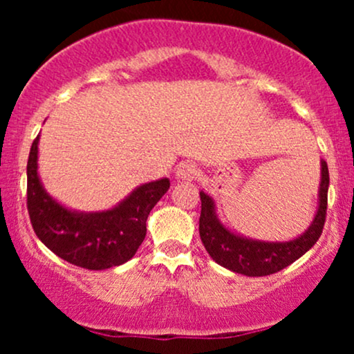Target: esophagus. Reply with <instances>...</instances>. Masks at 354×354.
<instances>
[{
	"mask_svg": "<svg viewBox=\"0 0 354 354\" xmlns=\"http://www.w3.org/2000/svg\"><path fill=\"white\" fill-rule=\"evenodd\" d=\"M198 174V168L193 163H181L176 168V178L180 181H193Z\"/></svg>",
	"mask_w": 354,
	"mask_h": 354,
	"instance_id": "esophagus-1",
	"label": "esophagus"
}]
</instances>
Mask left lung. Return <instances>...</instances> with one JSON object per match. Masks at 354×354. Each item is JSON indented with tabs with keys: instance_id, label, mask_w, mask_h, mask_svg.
<instances>
[{
	"instance_id": "obj_1",
	"label": "left lung",
	"mask_w": 354,
	"mask_h": 354,
	"mask_svg": "<svg viewBox=\"0 0 354 354\" xmlns=\"http://www.w3.org/2000/svg\"><path fill=\"white\" fill-rule=\"evenodd\" d=\"M328 186L330 173L326 161H321V185L319 206L311 226L299 238L286 243H265L254 239L241 238L231 233L218 221L214 213V203L208 194L201 191V214H200V236L206 251L218 265L234 273L245 276H268L290 266L301 258L310 248L318 241L326 221L328 208Z\"/></svg>"
}]
</instances>
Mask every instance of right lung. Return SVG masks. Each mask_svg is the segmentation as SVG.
Instances as JSON below:
<instances>
[{"label": "right lung", "mask_w": 354, "mask_h": 354, "mask_svg": "<svg viewBox=\"0 0 354 354\" xmlns=\"http://www.w3.org/2000/svg\"><path fill=\"white\" fill-rule=\"evenodd\" d=\"M38 140L30 149L26 174V206L31 226L56 256L84 270H108L131 259L146 236V219L169 180L146 183L113 209L75 213L58 205L38 178Z\"/></svg>", "instance_id": "1"}]
</instances>
